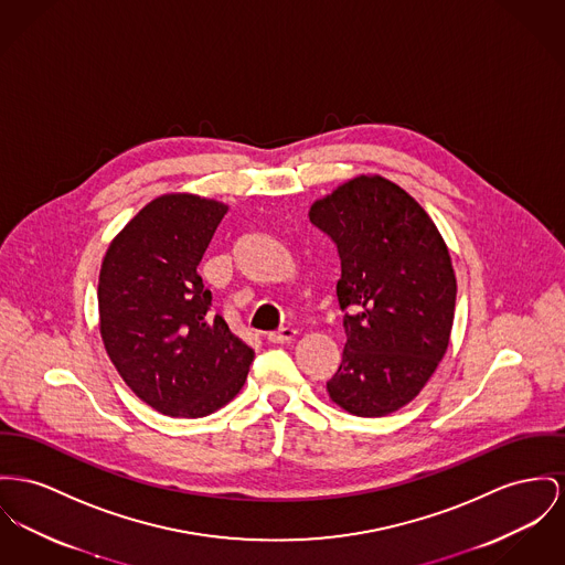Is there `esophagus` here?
Masks as SVG:
<instances>
[{
	"mask_svg": "<svg viewBox=\"0 0 565 565\" xmlns=\"http://www.w3.org/2000/svg\"><path fill=\"white\" fill-rule=\"evenodd\" d=\"M294 337H296V330H294V328H282V330H278V332L265 334V340H267V342H274V344H282V342L294 340Z\"/></svg>",
	"mask_w": 565,
	"mask_h": 565,
	"instance_id": "34e87169",
	"label": "esophagus"
}]
</instances>
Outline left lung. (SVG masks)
Returning <instances> with one entry per match:
<instances>
[{"label":"left lung","instance_id":"8db88e82","mask_svg":"<svg viewBox=\"0 0 565 565\" xmlns=\"http://www.w3.org/2000/svg\"><path fill=\"white\" fill-rule=\"evenodd\" d=\"M310 223L337 246L344 349L330 398L362 417L414 401L450 342L456 276L448 246L414 196L360 175L317 201Z\"/></svg>","mask_w":565,"mask_h":565}]
</instances>
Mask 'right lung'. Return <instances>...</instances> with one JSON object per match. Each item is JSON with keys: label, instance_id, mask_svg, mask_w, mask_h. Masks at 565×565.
I'll use <instances>...</instances> for the list:
<instances>
[{"label": "right lung", "instance_id": "right-lung-1", "mask_svg": "<svg viewBox=\"0 0 565 565\" xmlns=\"http://www.w3.org/2000/svg\"><path fill=\"white\" fill-rule=\"evenodd\" d=\"M226 205L194 194L148 203L100 267V334L117 373L156 412L203 417L244 385L253 349L212 315L196 271Z\"/></svg>", "mask_w": 565, "mask_h": 565}]
</instances>
